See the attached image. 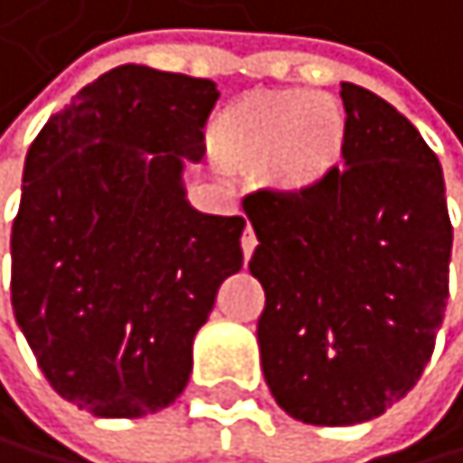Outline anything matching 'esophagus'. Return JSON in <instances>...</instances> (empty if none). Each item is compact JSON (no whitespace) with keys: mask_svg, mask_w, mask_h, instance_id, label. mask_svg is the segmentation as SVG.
Wrapping results in <instances>:
<instances>
[{"mask_svg":"<svg viewBox=\"0 0 463 463\" xmlns=\"http://www.w3.org/2000/svg\"><path fill=\"white\" fill-rule=\"evenodd\" d=\"M256 233H253V227H247L244 230V236H241V253H244V259H250L253 256V250H256Z\"/></svg>","mask_w":463,"mask_h":463,"instance_id":"34e87169","label":"esophagus"}]
</instances>
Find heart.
<instances>
[{
    "label": "heart",
    "mask_w": 463,
    "mask_h": 463,
    "mask_svg": "<svg viewBox=\"0 0 463 463\" xmlns=\"http://www.w3.org/2000/svg\"><path fill=\"white\" fill-rule=\"evenodd\" d=\"M350 118L330 93L253 90L216 116L210 147L239 173H261L279 199H307L325 190L345 165Z\"/></svg>",
    "instance_id": "1"
}]
</instances>
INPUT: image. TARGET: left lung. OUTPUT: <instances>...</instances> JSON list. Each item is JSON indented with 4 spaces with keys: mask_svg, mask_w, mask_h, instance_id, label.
<instances>
[{
    "mask_svg": "<svg viewBox=\"0 0 463 463\" xmlns=\"http://www.w3.org/2000/svg\"><path fill=\"white\" fill-rule=\"evenodd\" d=\"M345 170L307 199H244L264 288L259 350L279 407L304 424H362L421 378L449 296L444 173L390 101L341 81Z\"/></svg>",
    "mask_w": 463,
    "mask_h": 463,
    "instance_id": "8db88e82",
    "label": "left lung"
}]
</instances>
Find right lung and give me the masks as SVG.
<instances>
[{
  "mask_svg": "<svg viewBox=\"0 0 463 463\" xmlns=\"http://www.w3.org/2000/svg\"><path fill=\"white\" fill-rule=\"evenodd\" d=\"M216 81L118 64L48 118L24 159L11 304L51 387L99 419L173 404L193 338L241 270V216L190 207Z\"/></svg>",
  "mask_w": 463,
  "mask_h": 463,
  "instance_id": "obj_1",
  "label": "right lung"
}]
</instances>
